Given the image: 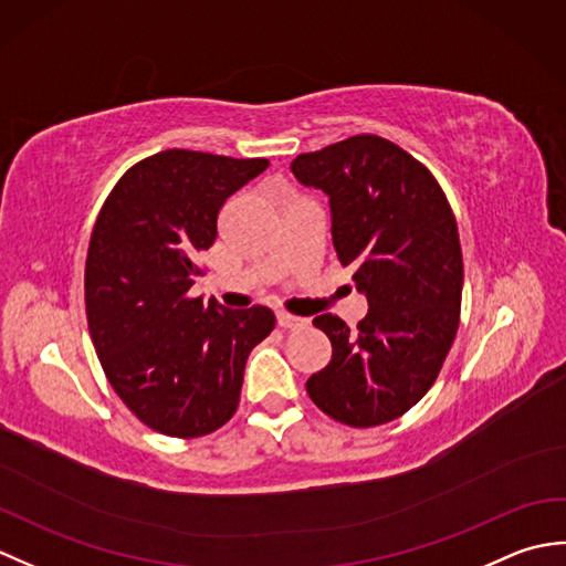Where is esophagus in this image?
Instances as JSON below:
<instances>
[{"label": "esophagus", "instance_id": "esophagus-1", "mask_svg": "<svg viewBox=\"0 0 566 566\" xmlns=\"http://www.w3.org/2000/svg\"><path fill=\"white\" fill-rule=\"evenodd\" d=\"M306 323H308L306 318H302V316H292V314H284V311H280V314H276V326L284 328V331H298V328H304Z\"/></svg>", "mask_w": 566, "mask_h": 566}]
</instances>
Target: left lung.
<instances>
[{
  "instance_id": "obj_1",
  "label": "left lung",
  "mask_w": 566,
  "mask_h": 566,
  "mask_svg": "<svg viewBox=\"0 0 566 566\" xmlns=\"http://www.w3.org/2000/svg\"><path fill=\"white\" fill-rule=\"evenodd\" d=\"M292 172L328 195L333 248L369 306L353 333L333 314L314 318L333 357L306 391L345 426L389 423L423 399L460 326L464 268L452 209L428 167L371 134L298 155Z\"/></svg>"
}]
</instances>
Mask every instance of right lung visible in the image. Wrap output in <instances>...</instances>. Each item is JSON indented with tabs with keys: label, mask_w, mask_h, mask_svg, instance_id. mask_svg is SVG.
I'll use <instances>...</instances> for the list:
<instances>
[{
	"label": "right lung",
	"mask_w": 566,
	"mask_h": 566,
	"mask_svg": "<svg viewBox=\"0 0 566 566\" xmlns=\"http://www.w3.org/2000/svg\"><path fill=\"white\" fill-rule=\"evenodd\" d=\"M268 165L163 150L118 179L94 223L84 268L94 350L122 401L170 438L209 436L231 420L248 355L274 328L264 306L189 296L226 199Z\"/></svg>",
	"instance_id": "obj_1"
}]
</instances>
